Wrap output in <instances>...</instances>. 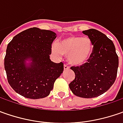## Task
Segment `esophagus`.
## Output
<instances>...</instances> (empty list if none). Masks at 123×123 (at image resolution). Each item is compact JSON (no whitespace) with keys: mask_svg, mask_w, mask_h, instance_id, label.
I'll list each match as a JSON object with an SVG mask.
<instances>
[{"mask_svg":"<svg viewBox=\"0 0 123 123\" xmlns=\"http://www.w3.org/2000/svg\"><path fill=\"white\" fill-rule=\"evenodd\" d=\"M64 70H68L69 66H68V65H66V64H64Z\"/></svg>","mask_w":123,"mask_h":123,"instance_id":"esophagus-1","label":"esophagus"}]
</instances>
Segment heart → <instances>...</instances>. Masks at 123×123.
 I'll use <instances>...</instances> for the list:
<instances>
[{"label": "heart", "instance_id": "obj_1", "mask_svg": "<svg viewBox=\"0 0 123 123\" xmlns=\"http://www.w3.org/2000/svg\"><path fill=\"white\" fill-rule=\"evenodd\" d=\"M93 50V44L88 37L69 36L52 46V52L57 56H67L69 64L79 66L89 59Z\"/></svg>", "mask_w": 123, "mask_h": 123}]
</instances>
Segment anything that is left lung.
<instances>
[{"label": "left lung", "mask_w": 123, "mask_h": 123, "mask_svg": "<svg viewBox=\"0 0 123 123\" xmlns=\"http://www.w3.org/2000/svg\"><path fill=\"white\" fill-rule=\"evenodd\" d=\"M93 44V50L86 63L70 68L75 78L69 84L74 95L94 98L103 94L114 84L117 76L118 57L113 42L98 30L83 31Z\"/></svg>", "instance_id": "1"}]
</instances>
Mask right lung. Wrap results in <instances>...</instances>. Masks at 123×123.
Segmentation results:
<instances>
[{
	"label": "right lung",
	"mask_w": 123,
	"mask_h": 123,
	"mask_svg": "<svg viewBox=\"0 0 123 123\" xmlns=\"http://www.w3.org/2000/svg\"><path fill=\"white\" fill-rule=\"evenodd\" d=\"M56 37L53 31L33 27L14 36L8 44L5 69L8 82L18 94L32 99L49 95L64 70L62 62L50 59Z\"/></svg>",
	"instance_id": "obj_1"
}]
</instances>
